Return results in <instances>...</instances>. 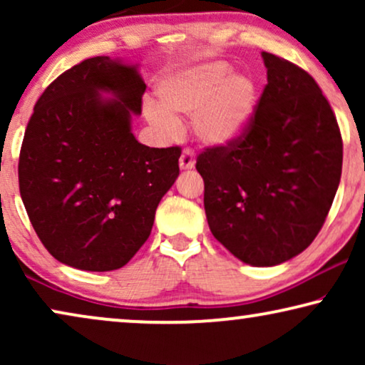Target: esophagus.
I'll use <instances>...</instances> for the list:
<instances>
[{"label":"esophagus","mask_w":365,"mask_h":365,"mask_svg":"<svg viewBox=\"0 0 365 365\" xmlns=\"http://www.w3.org/2000/svg\"><path fill=\"white\" fill-rule=\"evenodd\" d=\"M196 166V158H194V153L191 149H184L181 158H179V168L182 171H189V169H194Z\"/></svg>","instance_id":"obj_1"}]
</instances>
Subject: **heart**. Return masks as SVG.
<instances>
[{"label":"heart","mask_w":365,"mask_h":365,"mask_svg":"<svg viewBox=\"0 0 365 365\" xmlns=\"http://www.w3.org/2000/svg\"><path fill=\"white\" fill-rule=\"evenodd\" d=\"M159 103L148 99L143 111L163 138L179 136L178 116L192 118V133L199 143L226 148L251 128L259 101L256 79L234 71L221 59L178 69L159 83Z\"/></svg>","instance_id":"1"}]
</instances>
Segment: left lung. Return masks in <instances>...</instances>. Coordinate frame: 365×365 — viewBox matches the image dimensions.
<instances>
[{"instance_id": "left-lung-1", "label": "left lung", "mask_w": 365, "mask_h": 365, "mask_svg": "<svg viewBox=\"0 0 365 365\" xmlns=\"http://www.w3.org/2000/svg\"><path fill=\"white\" fill-rule=\"evenodd\" d=\"M267 84L249 131L199 154L212 236L256 267L296 257L321 231L342 173V138L321 88L262 53Z\"/></svg>"}]
</instances>
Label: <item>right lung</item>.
Wrapping results in <instances>:
<instances>
[{"mask_svg": "<svg viewBox=\"0 0 365 365\" xmlns=\"http://www.w3.org/2000/svg\"><path fill=\"white\" fill-rule=\"evenodd\" d=\"M146 83L121 58L84 59L38 99L19 153V192L44 247L91 272L131 261L179 176V148L133 134Z\"/></svg>", "mask_w": 365, "mask_h": 365, "instance_id": "right-lung-1", "label": "right lung"}]
</instances>
